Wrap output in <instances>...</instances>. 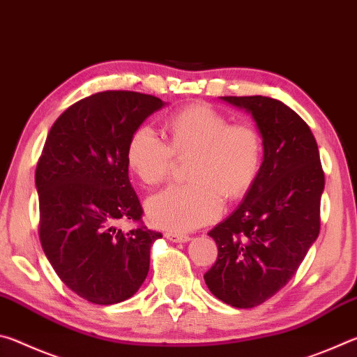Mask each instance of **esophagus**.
<instances>
[{"mask_svg": "<svg viewBox=\"0 0 357 357\" xmlns=\"http://www.w3.org/2000/svg\"><path fill=\"white\" fill-rule=\"evenodd\" d=\"M165 238L173 241V243H187L190 238L187 236V234H183V233H173V231H167L165 233Z\"/></svg>", "mask_w": 357, "mask_h": 357, "instance_id": "34e87169", "label": "esophagus"}]
</instances>
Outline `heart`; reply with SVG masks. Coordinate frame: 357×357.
I'll return each mask as SVG.
<instances>
[{
  "label": "heart",
  "instance_id": "heart-1",
  "mask_svg": "<svg viewBox=\"0 0 357 357\" xmlns=\"http://www.w3.org/2000/svg\"><path fill=\"white\" fill-rule=\"evenodd\" d=\"M170 140L149 126L132 134L126 159L144 184L170 176L176 159L187 160L185 184H174L146 200L149 220L160 228L187 231L214 220L227 198L250 189L263 157L255 126L229 124L227 116L204 104H193L168 119Z\"/></svg>",
  "mask_w": 357,
  "mask_h": 357
}]
</instances>
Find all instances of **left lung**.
I'll use <instances>...</instances> for the list:
<instances>
[{
	"instance_id": "obj_1",
	"label": "left lung",
	"mask_w": 357,
	"mask_h": 357,
	"mask_svg": "<svg viewBox=\"0 0 357 357\" xmlns=\"http://www.w3.org/2000/svg\"><path fill=\"white\" fill-rule=\"evenodd\" d=\"M220 99L252 114L263 164L244 202L208 233L219 253L204 282L225 304L252 309L287 285L317 241L324 173L310 128L283 102Z\"/></svg>"
}]
</instances>
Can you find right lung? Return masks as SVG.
Here are the masks:
<instances>
[{"label":"right lung","instance_id":"1","mask_svg":"<svg viewBox=\"0 0 357 357\" xmlns=\"http://www.w3.org/2000/svg\"><path fill=\"white\" fill-rule=\"evenodd\" d=\"M165 104L135 91H102L70 105L48 132L36 168L39 238L64 285L99 305L134 296L162 233L142 223L143 208L126 159L134 132Z\"/></svg>","mask_w":357,"mask_h":357}]
</instances>
